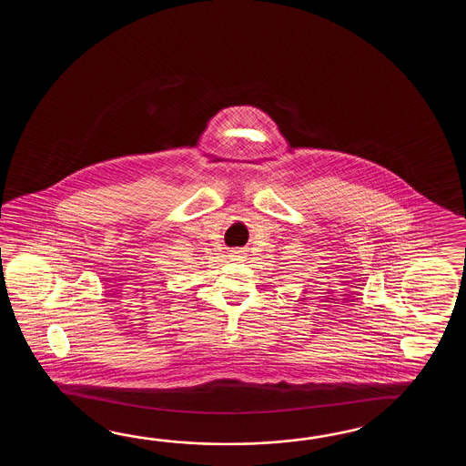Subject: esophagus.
I'll return each instance as SVG.
<instances>
[{
	"label": "esophagus",
	"instance_id": "obj_1",
	"mask_svg": "<svg viewBox=\"0 0 466 466\" xmlns=\"http://www.w3.org/2000/svg\"><path fill=\"white\" fill-rule=\"evenodd\" d=\"M228 257L229 259H233V261H243V258H245V251H243V249H231Z\"/></svg>",
	"mask_w": 466,
	"mask_h": 466
}]
</instances>
